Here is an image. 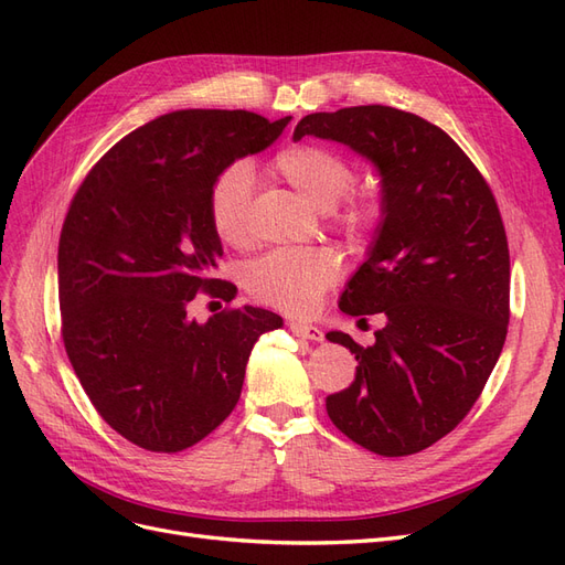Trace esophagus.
Returning <instances> with one entry per match:
<instances>
[{"label": "esophagus", "mask_w": 565, "mask_h": 565, "mask_svg": "<svg viewBox=\"0 0 565 565\" xmlns=\"http://www.w3.org/2000/svg\"><path fill=\"white\" fill-rule=\"evenodd\" d=\"M289 330H292V334L301 337V339H311V341H322V330L316 328V324H306V322H297L292 320L287 324Z\"/></svg>", "instance_id": "esophagus-1"}]
</instances>
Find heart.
Returning <instances> with one entry per match:
<instances>
[{
    "mask_svg": "<svg viewBox=\"0 0 565 565\" xmlns=\"http://www.w3.org/2000/svg\"><path fill=\"white\" fill-rule=\"evenodd\" d=\"M270 174L351 235H367L380 226L382 204L367 193L342 201L355 181V169L330 148L292 143L273 156ZM342 202L339 203L338 200ZM210 224L221 243L233 249L249 245L252 177L243 164H231L210 188ZM341 273L339 254L330 247L276 252L247 268L245 287L254 301L285 313H309Z\"/></svg>",
    "mask_w": 565,
    "mask_h": 565,
    "instance_id": "b5f03b06",
    "label": "heart"
}]
</instances>
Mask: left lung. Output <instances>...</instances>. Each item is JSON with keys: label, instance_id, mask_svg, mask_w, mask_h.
Returning <instances> with one entry per match:
<instances>
[{"label": "left lung", "instance_id": "obj_1", "mask_svg": "<svg viewBox=\"0 0 565 565\" xmlns=\"http://www.w3.org/2000/svg\"><path fill=\"white\" fill-rule=\"evenodd\" d=\"M361 152L382 174V224L339 309L382 313L355 380L324 401L337 429L384 457L415 455L469 415L509 324V245L488 181L450 136L388 106L311 113L295 129Z\"/></svg>", "mask_w": 565, "mask_h": 565}]
</instances>
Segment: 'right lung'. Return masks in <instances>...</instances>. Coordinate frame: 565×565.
Returning a JSON list of instances; mask_svg holds the SVG:
<instances>
[{
  "instance_id": "add662e5",
  "label": "right lung",
  "mask_w": 565,
  "mask_h": 565,
  "mask_svg": "<svg viewBox=\"0 0 565 565\" xmlns=\"http://www.w3.org/2000/svg\"><path fill=\"white\" fill-rule=\"evenodd\" d=\"M292 117L177 110L134 129L79 183L58 241L65 353L96 413L134 446L181 452L241 401L254 341L282 318L228 306L200 324L188 303L207 292L224 247L210 188L237 158L278 139Z\"/></svg>"
}]
</instances>
